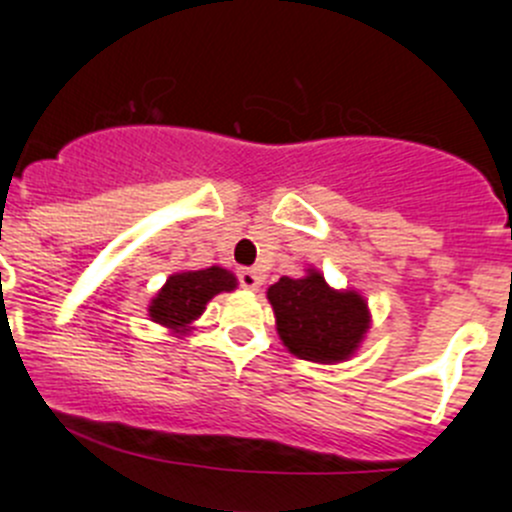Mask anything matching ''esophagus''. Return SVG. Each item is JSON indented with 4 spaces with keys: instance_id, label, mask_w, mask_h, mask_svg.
Here are the masks:
<instances>
[{
    "instance_id": "obj_1",
    "label": "esophagus",
    "mask_w": 512,
    "mask_h": 512,
    "mask_svg": "<svg viewBox=\"0 0 512 512\" xmlns=\"http://www.w3.org/2000/svg\"><path fill=\"white\" fill-rule=\"evenodd\" d=\"M238 279H240V286L247 291H257L262 284V274L257 272V269H240Z\"/></svg>"
}]
</instances>
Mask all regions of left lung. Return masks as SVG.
<instances>
[{
  "label": "left lung",
  "instance_id": "8db88e82",
  "mask_svg": "<svg viewBox=\"0 0 512 512\" xmlns=\"http://www.w3.org/2000/svg\"><path fill=\"white\" fill-rule=\"evenodd\" d=\"M267 301L282 345L308 362H347L372 328L367 299L355 289H333L316 267L274 282Z\"/></svg>",
  "mask_w": 512,
  "mask_h": 512
}]
</instances>
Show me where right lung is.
<instances>
[{
    "label": "right lung",
    "instance_id": "1",
    "mask_svg": "<svg viewBox=\"0 0 512 512\" xmlns=\"http://www.w3.org/2000/svg\"><path fill=\"white\" fill-rule=\"evenodd\" d=\"M238 289V277L218 265L206 269H179L167 277L162 289L150 299L148 316L172 335H189L206 311V303L221 291Z\"/></svg>",
    "mask_w": 512,
    "mask_h": 512
}]
</instances>
